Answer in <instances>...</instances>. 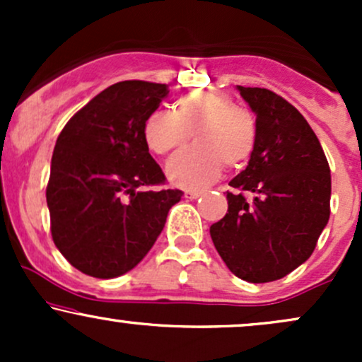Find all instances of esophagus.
<instances>
[{
	"label": "esophagus",
	"instance_id": "1",
	"mask_svg": "<svg viewBox=\"0 0 362 362\" xmlns=\"http://www.w3.org/2000/svg\"><path fill=\"white\" fill-rule=\"evenodd\" d=\"M202 194H204V190H187L185 197L187 199H197V197H201Z\"/></svg>",
	"mask_w": 362,
	"mask_h": 362
}]
</instances>
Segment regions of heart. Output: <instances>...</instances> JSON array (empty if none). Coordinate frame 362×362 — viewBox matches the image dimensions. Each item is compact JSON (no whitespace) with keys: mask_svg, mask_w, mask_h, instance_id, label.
<instances>
[{"mask_svg":"<svg viewBox=\"0 0 362 362\" xmlns=\"http://www.w3.org/2000/svg\"><path fill=\"white\" fill-rule=\"evenodd\" d=\"M177 112L155 110L144 122V139L158 155L184 148L194 132L195 146L168 161V177L184 189L213 184L226 167H243L257 146V120L221 90H192L178 97Z\"/></svg>","mask_w":362,"mask_h":362,"instance_id":"1","label":"heart"}]
</instances>
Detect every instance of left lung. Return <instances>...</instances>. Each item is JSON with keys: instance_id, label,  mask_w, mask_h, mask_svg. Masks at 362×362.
<instances>
[{"instance_id": "1", "label": "left lung", "mask_w": 362, "mask_h": 362, "mask_svg": "<svg viewBox=\"0 0 362 362\" xmlns=\"http://www.w3.org/2000/svg\"><path fill=\"white\" fill-rule=\"evenodd\" d=\"M257 115V146L226 192L228 213L211 226L224 264L260 284L288 276L310 259L330 218L332 178L322 144L281 95L238 86Z\"/></svg>"}]
</instances>
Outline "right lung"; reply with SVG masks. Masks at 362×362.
<instances>
[{
  "label": "right lung",
  "instance_id": "obj_1",
  "mask_svg": "<svg viewBox=\"0 0 362 362\" xmlns=\"http://www.w3.org/2000/svg\"><path fill=\"white\" fill-rule=\"evenodd\" d=\"M168 91L161 83H115L57 136L45 189L51 235L64 259L86 276L110 279L134 269L184 195L151 189L167 178L143 132Z\"/></svg>",
  "mask_w": 362,
  "mask_h": 362
}]
</instances>
